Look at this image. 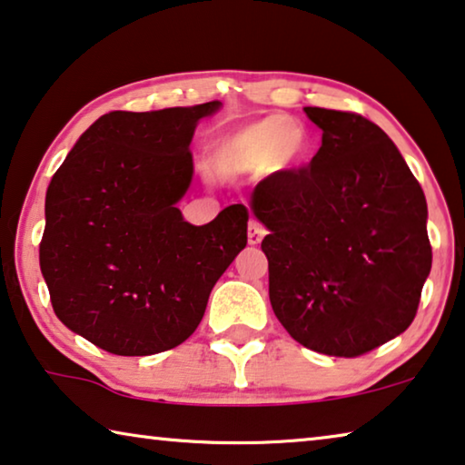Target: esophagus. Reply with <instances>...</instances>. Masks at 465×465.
<instances>
[{
  "label": "esophagus",
  "instance_id": "34e87169",
  "mask_svg": "<svg viewBox=\"0 0 465 465\" xmlns=\"http://www.w3.org/2000/svg\"><path fill=\"white\" fill-rule=\"evenodd\" d=\"M265 233H267L265 227H262L259 221L252 219L251 223H248V244H252V246L261 244V240L265 238Z\"/></svg>",
  "mask_w": 465,
  "mask_h": 465
}]
</instances>
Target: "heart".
Here are the masks:
<instances>
[{
  "mask_svg": "<svg viewBox=\"0 0 465 465\" xmlns=\"http://www.w3.org/2000/svg\"><path fill=\"white\" fill-rule=\"evenodd\" d=\"M309 143L301 121L269 114L221 137L211 150V169L221 177L283 173L302 161Z\"/></svg>",
  "mask_w": 465,
  "mask_h": 465,
  "instance_id": "b5f03b06",
  "label": "heart"
}]
</instances>
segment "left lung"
I'll use <instances>...</instances> for the list:
<instances>
[{
  "mask_svg": "<svg viewBox=\"0 0 465 465\" xmlns=\"http://www.w3.org/2000/svg\"><path fill=\"white\" fill-rule=\"evenodd\" d=\"M323 131L307 166L256 185L269 301L296 342L359 357L410 328L432 267L418 179L378 124L307 106Z\"/></svg>",
  "mask_w": 465,
  "mask_h": 465,
  "instance_id": "obj_1",
  "label": "left lung"
}]
</instances>
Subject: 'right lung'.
Masks as SVG:
<instances>
[{"label": "right lung", "instance_id": "obj_1", "mask_svg": "<svg viewBox=\"0 0 465 465\" xmlns=\"http://www.w3.org/2000/svg\"><path fill=\"white\" fill-rule=\"evenodd\" d=\"M219 108L114 110L54 173L41 273L58 320L113 355H154L188 341L246 246V206H227L206 225L177 209L193 175V131Z\"/></svg>", "mask_w": 465, "mask_h": 465}]
</instances>
